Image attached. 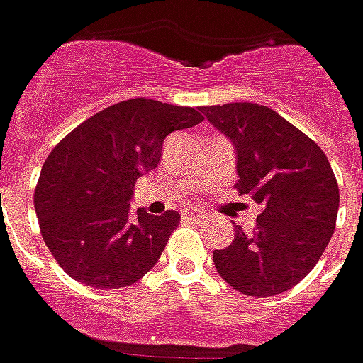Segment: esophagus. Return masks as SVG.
Returning <instances> with one entry per match:
<instances>
[{"instance_id":"34e87169","label":"esophagus","mask_w":363,"mask_h":363,"mask_svg":"<svg viewBox=\"0 0 363 363\" xmlns=\"http://www.w3.org/2000/svg\"><path fill=\"white\" fill-rule=\"evenodd\" d=\"M182 218H184V220H190V222H200V220L204 218V214H202L200 210H186V212L182 214Z\"/></svg>"}]
</instances>
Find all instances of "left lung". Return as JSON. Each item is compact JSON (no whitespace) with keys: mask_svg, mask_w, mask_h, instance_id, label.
<instances>
[{"mask_svg":"<svg viewBox=\"0 0 363 363\" xmlns=\"http://www.w3.org/2000/svg\"><path fill=\"white\" fill-rule=\"evenodd\" d=\"M235 149V189L263 206L252 234L212 253L220 277L250 296H275L305 279L330 242L338 182L323 149L267 106L202 108Z\"/></svg>","mask_w":363,"mask_h":363,"instance_id":"left-lung-1","label":"left lung"}]
</instances>
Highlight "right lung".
I'll return each mask as SVG.
<instances>
[{"label":"right lung","mask_w":363,"mask_h":363,"mask_svg":"<svg viewBox=\"0 0 363 363\" xmlns=\"http://www.w3.org/2000/svg\"><path fill=\"white\" fill-rule=\"evenodd\" d=\"M199 110L133 98L98 111L47 157L35 189L40 235L57 263L88 287L133 285L155 265L181 214L133 212L139 177L153 171L169 133Z\"/></svg>","instance_id":"add662e5"}]
</instances>
